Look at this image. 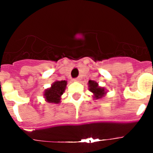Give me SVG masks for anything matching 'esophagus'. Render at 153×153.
<instances>
[{
    "instance_id": "34e87169",
    "label": "esophagus",
    "mask_w": 153,
    "mask_h": 153,
    "mask_svg": "<svg viewBox=\"0 0 153 153\" xmlns=\"http://www.w3.org/2000/svg\"><path fill=\"white\" fill-rule=\"evenodd\" d=\"M80 80H81V78H80V77H77V78H74V81H79Z\"/></svg>"
}]
</instances>
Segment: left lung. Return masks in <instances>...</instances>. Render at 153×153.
<instances>
[{
    "mask_svg": "<svg viewBox=\"0 0 153 153\" xmlns=\"http://www.w3.org/2000/svg\"><path fill=\"white\" fill-rule=\"evenodd\" d=\"M89 90L94 94V98L95 99L102 98L106 93L104 88L98 86V83L95 82L94 81H89Z\"/></svg>",
    "mask_w": 153,
    "mask_h": 153,
    "instance_id": "obj_1",
    "label": "left lung"
}]
</instances>
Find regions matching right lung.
<instances>
[{"label":"right lung","mask_w":153,"mask_h":153,"mask_svg":"<svg viewBox=\"0 0 153 153\" xmlns=\"http://www.w3.org/2000/svg\"><path fill=\"white\" fill-rule=\"evenodd\" d=\"M66 86H67L66 81H55L51 88L47 89L44 92V97L47 101L49 103H55V104L59 103L61 96L65 90Z\"/></svg>","instance_id":"right-lung-1"}]
</instances>
